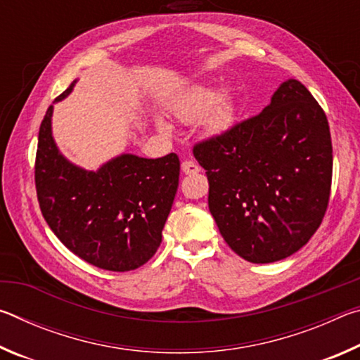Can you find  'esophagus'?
Returning a JSON list of instances; mask_svg holds the SVG:
<instances>
[{"label":"esophagus","instance_id":"esophagus-1","mask_svg":"<svg viewBox=\"0 0 360 360\" xmlns=\"http://www.w3.org/2000/svg\"><path fill=\"white\" fill-rule=\"evenodd\" d=\"M181 169L184 174H197L200 172V167L192 160H184L181 163Z\"/></svg>","mask_w":360,"mask_h":360}]
</instances>
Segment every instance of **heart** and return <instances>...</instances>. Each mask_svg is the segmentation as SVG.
Masks as SVG:
<instances>
[{
	"label": "heart",
	"mask_w": 360,
	"mask_h": 360,
	"mask_svg": "<svg viewBox=\"0 0 360 360\" xmlns=\"http://www.w3.org/2000/svg\"><path fill=\"white\" fill-rule=\"evenodd\" d=\"M169 112L186 124H195L210 113L206 119V129L211 133H219L230 125L233 106L227 96L221 98L217 89L210 85H195L169 105ZM162 129L167 127L162 125Z\"/></svg>",
	"instance_id": "b5f03b06"
}]
</instances>
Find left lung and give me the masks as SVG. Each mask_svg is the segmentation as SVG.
<instances>
[{"label": "left lung", "instance_id": "obj_1", "mask_svg": "<svg viewBox=\"0 0 360 360\" xmlns=\"http://www.w3.org/2000/svg\"><path fill=\"white\" fill-rule=\"evenodd\" d=\"M206 169L208 206L222 238L252 264L303 248L324 219L332 186L326 112L295 79L260 114L193 146Z\"/></svg>", "mask_w": 360, "mask_h": 360}]
</instances>
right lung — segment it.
Masks as SVG:
<instances>
[{
	"mask_svg": "<svg viewBox=\"0 0 360 360\" xmlns=\"http://www.w3.org/2000/svg\"><path fill=\"white\" fill-rule=\"evenodd\" d=\"M72 82L56 101L68 96ZM49 106L34 162L42 216L57 238L87 264L109 271L144 265L162 243V230L179 184V158L122 154L87 172L60 154Z\"/></svg>",
	"mask_w": 360,
	"mask_h": 360,
	"instance_id": "right-lung-1",
	"label": "right lung"
}]
</instances>
